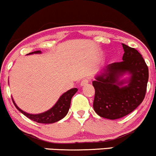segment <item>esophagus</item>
Listing matches in <instances>:
<instances>
[{
    "mask_svg": "<svg viewBox=\"0 0 156 156\" xmlns=\"http://www.w3.org/2000/svg\"><path fill=\"white\" fill-rule=\"evenodd\" d=\"M89 81H90L89 79H88V78L84 79V80H83V81L81 82V85H83V86H84V85L88 84V83H89Z\"/></svg>",
    "mask_w": 156,
    "mask_h": 156,
    "instance_id": "esophagus-1",
    "label": "esophagus"
}]
</instances>
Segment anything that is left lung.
<instances>
[{
	"instance_id": "1",
	"label": "left lung",
	"mask_w": 156,
	"mask_h": 156,
	"mask_svg": "<svg viewBox=\"0 0 156 156\" xmlns=\"http://www.w3.org/2000/svg\"><path fill=\"white\" fill-rule=\"evenodd\" d=\"M123 61L111 63L105 72L93 81L95 94L93 107L102 118L118 119L133 112L145 98L149 78L148 67L141 54L133 48L122 44ZM126 71L131 73L128 86L120 87L118 77Z\"/></svg>"
}]
</instances>
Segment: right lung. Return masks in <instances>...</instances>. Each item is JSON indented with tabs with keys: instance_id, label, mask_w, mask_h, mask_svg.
<instances>
[{
	"instance_id": "add662e5",
	"label": "right lung",
	"mask_w": 156,
	"mask_h": 156,
	"mask_svg": "<svg viewBox=\"0 0 156 156\" xmlns=\"http://www.w3.org/2000/svg\"><path fill=\"white\" fill-rule=\"evenodd\" d=\"M39 53H41V51H36L30 53V54ZM77 91V88H74L65 92L64 94H62L60 97L57 103L55 104L53 108L48 110V111L44 112V113L38 114V115H31V114L26 113V112L22 111V110L18 108L16 103H15V102L13 101V100L12 102L18 111L21 112L23 115H24L25 116L27 117L28 118L33 120V121L41 123H53L62 119L67 115L68 110H69L70 105H71L72 97L75 94V93Z\"/></svg>"
}]
</instances>
